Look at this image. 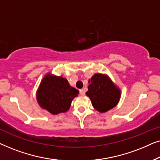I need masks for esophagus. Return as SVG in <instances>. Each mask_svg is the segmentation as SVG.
<instances>
[{
    "label": "esophagus",
    "mask_w": 160,
    "mask_h": 160,
    "mask_svg": "<svg viewBox=\"0 0 160 160\" xmlns=\"http://www.w3.org/2000/svg\"><path fill=\"white\" fill-rule=\"evenodd\" d=\"M79 93H80V95H85V91H84V89H80L79 90Z\"/></svg>",
    "instance_id": "34e87169"
}]
</instances>
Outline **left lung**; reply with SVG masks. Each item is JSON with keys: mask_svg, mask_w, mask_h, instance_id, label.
Here are the masks:
<instances>
[{"mask_svg": "<svg viewBox=\"0 0 160 160\" xmlns=\"http://www.w3.org/2000/svg\"><path fill=\"white\" fill-rule=\"evenodd\" d=\"M89 83L86 94L96 110L106 112L117 106L120 98V91L108 76L95 74Z\"/></svg>", "mask_w": 160, "mask_h": 160, "instance_id": "left-lung-1", "label": "left lung"}]
</instances>
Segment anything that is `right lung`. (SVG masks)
Segmentation results:
<instances>
[{
  "label": "right lung",
  "mask_w": 160,
  "mask_h": 160,
  "mask_svg": "<svg viewBox=\"0 0 160 160\" xmlns=\"http://www.w3.org/2000/svg\"><path fill=\"white\" fill-rule=\"evenodd\" d=\"M79 92L70 86L67 79L47 74L37 92V100L43 108L53 114L65 113Z\"/></svg>",
  "instance_id": "right-lung-1"
}]
</instances>
